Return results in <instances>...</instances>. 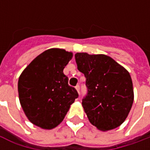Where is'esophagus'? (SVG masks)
Listing matches in <instances>:
<instances>
[{"instance_id":"obj_1","label":"esophagus","mask_w":150,"mask_h":150,"mask_svg":"<svg viewBox=\"0 0 150 150\" xmlns=\"http://www.w3.org/2000/svg\"><path fill=\"white\" fill-rule=\"evenodd\" d=\"M75 89H76V91H78V93H79V85H77V86L75 87Z\"/></svg>"}]
</instances>
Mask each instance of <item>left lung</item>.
Returning <instances> with one entry per match:
<instances>
[{
    "instance_id": "1",
    "label": "left lung",
    "mask_w": 150,
    "mask_h": 150,
    "mask_svg": "<svg viewBox=\"0 0 150 150\" xmlns=\"http://www.w3.org/2000/svg\"><path fill=\"white\" fill-rule=\"evenodd\" d=\"M77 68L84 74L88 95L82 105L92 125L108 131L122 124L134 100L129 72L105 54L76 53Z\"/></svg>"
}]
</instances>
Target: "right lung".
Wrapping results in <instances>:
<instances>
[{
	"label": "right lung",
	"mask_w": 150,
	"mask_h": 150,
	"mask_svg": "<svg viewBox=\"0 0 150 150\" xmlns=\"http://www.w3.org/2000/svg\"><path fill=\"white\" fill-rule=\"evenodd\" d=\"M72 52L59 48L46 50L21 72L18 83L20 104L28 120L43 129L62 122L79 95L68 85L63 69Z\"/></svg>",
	"instance_id": "add662e5"
}]
</instances>
